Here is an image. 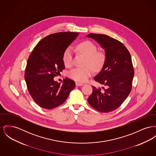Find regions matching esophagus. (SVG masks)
<instances>
[{
	"label": "esophagus",
	"mask_w": 156,
	"mask_h": 156,
	"mask_svg": "<svg viewBox=\"0 0 156 156\" xmlns=\"http://www.w3.org/2000/svg\"><path fill=\"white\" fill-rule=\"evenodd\" d=\"M75 84H76V85L78 86V87H79V86H82V85H83V83H78V82H76V83H75Z\"/></svg>",
	"instance_id": "1"
}]
</instances>
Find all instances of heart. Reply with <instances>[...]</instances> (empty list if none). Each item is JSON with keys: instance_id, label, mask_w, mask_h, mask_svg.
<instances>
[{"instance_id": "1", "label": "heart", "mask_w": 156, "mask_h": 156, "mask_svg": "<svg viewBox=\"0 0 156 156\" xmlns=\"http://www.w3.org/2000/svg\"><path fill=\"white\" fill-rule=\"evenodd\" d=\"M76 49L87 57L86 64L89 65L95 70H99L104 62V55L101 52L97 51V47L90 41H83L77 45ZM73 51L71 46L68 47L64 52L62 61L66 66L73 64ZM92 73V69L90 66L85 68H75L71 70L68 75L69 78L79 82L86 81Z\"/></svg>"}]
</instances>
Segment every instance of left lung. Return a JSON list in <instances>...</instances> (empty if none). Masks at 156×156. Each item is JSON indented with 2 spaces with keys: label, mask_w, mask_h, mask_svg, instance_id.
<instances>
[{
  "label": "left lung",
  "mask_w": 156,
  "mask_h": 156,
  "mask_svg": "<svg viewBox=\"0 0 156 156\" xmlns=\"http://www.w3.org/2000/svg\"><path fill=\"white\" fill-rule=\"evenodd\" d=\"M87 37L98 42L105 55L102 68L94 78L103 87L92 86L93 91L88 102L100 112H111L119 107L131 91L134 74L131 57L127 48L115 39L95 34Z\"/></svg>",
  "instance_id": "8db88e82"
}]
</instances>
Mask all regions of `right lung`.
Instances as JSON below:
<instances>
[{
	"mask_svg": "<svg viewBox=\"0 0 156 156\" xmlns=\"http://www.w3.org/2000/svg\"><path fill=\"white\" fill-rule=\"evenodd\" d=\"M78 35L61 32L48 35L29 55L25 80L29 94L41 107L50 110L61 105L75 87V82L69 78H66L61 84L54 78L64 69V52Z\"/></svg>",
	"mask_w": 156,
	"mask_h": 156,
	"instance_id": "right-lung-1",
	"label": "right lung"
}]
</instances>
